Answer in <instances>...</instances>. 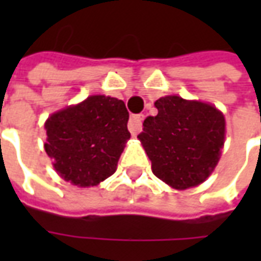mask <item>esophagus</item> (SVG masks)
<instances>
[{
  "instance_id": "obj_1",
  "label": "esophagus",
  "mask_w": 261,
  "mask_h": 261,
  "mask_svg": "<svg viewBox=\"0 0 261 261\" xmlns=\"http://www.w3.org/2000/svg\"><path fill=\"white\" fill-rule=\"evenodd\" d=\"M142 120H144V116L142 114H134L131 116L130 121H128V130L133 136H137L142 128Z\"/></svg>"
}]
</instances>
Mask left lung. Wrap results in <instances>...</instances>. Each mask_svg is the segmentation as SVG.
Returning a JSON list of instances; mask_svg holds the SVG:
<instances>
[{"instance_id":"left-lung-1","label":"left lung","mask_w":261,"mask_h":261,"mask_svg":"<svg viewBox=\"0 0 261 261\" xmlns=\"http://www.w3.org/2000/svg\"><path fill=\"white\" fill-rule=\"evenodd\" d=\"M156 116L144 120L138 136L153 175L173 189L198 186L213 173L225 141V119L218 109L180 96L155 102Z\"/></svg>"}]
</instances>
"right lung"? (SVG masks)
<instances>
[{
    "mask_svg": "<svg viewBox=\"0 0 261 261\" xmlns=\"http://www.w3.org/2000/svg\"><path fill=\"white\" fill-rule=\"evenodd\" d=\"M128 112L123 100L92 95L53 113L44 123V149L64 180L78 187L96 186L117 169L125 142Z\"/></svg>",
    "mask_w": 261,
    "mask_h": 261,
    "instance_id": "obj_1",
    "label": "right lung"
}]
</instances>
